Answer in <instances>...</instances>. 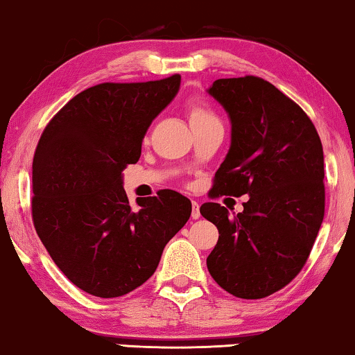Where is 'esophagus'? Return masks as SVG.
<instances>
[{"instance_id": "34e87169", "label": "esophagus", "mask_w": 355, "mask_h": 355, "mask_svg": "<svg viewBox=\"0 0 355 355\" xmlns=\"http://www.w3.org/2000/svg\"><path fill=\"white\" fill-rule=\"evenodd\" d=\"M192 220H198L200 218V205L197 202H192V213H191Z\"/></svg>"}]
</instances>
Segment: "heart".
<instances>
[{
  "label": "heart",
  "instance_id": "1",
  "mask_svg": "<svg viewBox=\"0 0 355 355\" xmlns=\"http://www.w3.org/2000/svg\"><path fill=\"white\" fill-rule=\"evenodd\" d=\"M187 111H189V119H191L192 125L218 121L216 114L213 113V110L207 103H203V101H198V100L189 101Z\"/></svg>",
  "mask_w": 355,
  "mask_h": 355
}]
</instances>
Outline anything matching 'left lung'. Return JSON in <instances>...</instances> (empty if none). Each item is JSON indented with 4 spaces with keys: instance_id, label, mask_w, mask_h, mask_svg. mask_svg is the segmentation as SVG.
I'll return each instance as SVG.
<instances>
[{
    "instance_id": "1",
    "label": "left lung",
    "mask_w": 355,
    "mask_h": 355,
    "mask_svg": "<svg viewBox=\"0 0 355 355\" xmlns=\"http://www.w3.org/2000/svg\"><path fill=\"white\" fill-rule=\"evenodd\" d=\"M208 94L231 119V147L210 197L249 200L234 216L220 203L200 207L220 232L207 266L230 294L263 299L299 275L322 226V140L305 111L261 77L218 79Z\"/></svg>"
}]
</instances>
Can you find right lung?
<instances>
[{"label":"right lung","mask_w":355,"mask_h":355,"mask_svg":"<svg viewBox=\"0 0 355 355\" xmlns=\"http://www.w3.org/2000/svg\"><path fill=\"white\" fill-rule=\"evenodd\" d=\"M179 85V74L94 85L67 101L38 140L33 226L67 279L96 297L142 286L191 216L179 192L164 189L132 208L123 189V171L139 162L145 132Z\"/></svg>","instance_id":"add662e5"}]
</instances>
